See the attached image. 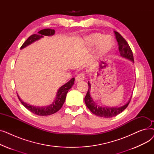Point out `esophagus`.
<instances>
[{"instance_id": "34e87169", "label": "esophagus", "mask_w": 154, "mask_h": 154, "mask_svg": "<svg viewBox=\"0 0 154 154\" xmlns=\"http://www.w3.org/2000/svg\"><path fill=\"white\" fill-rule=\"evenodd\" d=\"M85 79V75L84 74H80L77 75L75 77V81L77 82H79L80 81H82V80H84Z\"/></svg>"}]
</instances>
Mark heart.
<instances>
[{"label": "heart", "mask_w": 154, "mask_h": 154, "mask_svg": "<svg viewBox=\"0 0 154 154\" xmlns=\"http://www.w3.org/2000/svg\"><path fill=\"white\" fill-rule=\"evenodd\" d=\"M102 37L103 35L102 34L95 33L88 36L87 40V45L89 47L95 46L99 42L97 45V52L100 55H103L109 52L113 46H114V42H113L112 40L109 37L106 36L103 38ZM99 40L100 42L99 41Z\"/></svg>", "instance_id": "obj_1"}]
</instances>
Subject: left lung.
<instances>
[{
	"mask_svg": "<svg viewBox=\"0 0 154 154\" xmlns=\"http://www.w3.org/2000/svg\"><path fill=\"white\" fill-rule=\"evenodd\" d=\"M114 34L116 35V38L118 42L119 51L120 56L122 57H124L125 59L132 61V62H134L132 51L126 40L118 32L114 31ZM88 92L84 99L85 103L87 108L89 109L94 114H95L97 116L104 118H111L113 117H115L119 114L120 113L123 112L127 108L128 103H130V101L131 100V97L130 99L128 100V101L125 105L121 107H103L99 106V105L91 97V84L90 82H88Z\"/></svg>",
	"mask_w": 154,
	"mask_h": 154,
	"instance_id": "1",
	"label": "left lung"
}]
</instances>
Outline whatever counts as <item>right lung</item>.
I'll list each match as a JSON object with an SVG mask.
<instances>
[{
  "label": "right lung",
  "instance_id": "right-lung-1",
  "mask_svg": "<svg viewBox=\"0 0 154 154\" xmlns=\"http://www.w3.org/2000/svg\"><path fill=\"white\" fill-rule=\"evenodd\" d=\"M54 34H55V30L54 29H45L40 30L38 32V34H33L30 35L26 40V42H24L23 45L21 46L20 49H22V48L26 47L27 46L37 41V40L44 37V35L52 36ZM74 81H75V78H72L66 84H65L64 85L61 86L59 88L57 92L56 97L54 101L51 104L48 105V106H47L42 107V106H32V105H30L27 103L24 102L22 100H21L18 94H17V96L19 100L22 103L23 106L31 112L34 113V114L37 116H50L55 114V112L59 111L61 109L65 100H66L67 94L70 88L73 86V85L74 84Z\"/></svg>",
  "mask_w": 154,
  "mask_h": 154
}]
</instances>
